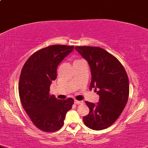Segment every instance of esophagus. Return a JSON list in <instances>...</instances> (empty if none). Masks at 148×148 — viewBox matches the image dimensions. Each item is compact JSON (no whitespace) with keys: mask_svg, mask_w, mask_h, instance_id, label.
<instances>
[{"mask_svg":"<svg viewBox=\"0 0 148 148\" xmlns=\"http://www.w3.org/2000/svg\"><path fill=\"white\" fill-rule=\"evenodd\" d=\"M74 103L75 105H80V104H82V103H83V101H78V100H74Z\"/></svg>","mask_w":148,"mask_h":148,"instance_id":"obj_1","label":"esophagus"}]
</instances>
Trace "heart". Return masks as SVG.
<instances>
[{"mask_svg": "<svg viewBox=\"0 0 148 148\" xmlns=\"http://www.w3.org/2000/svg\"><path fill=\"white\" fill-rule=\"evenodd\" d=\"M77 60H75V61H77Z\"/></svg>", "mask_w": 148, "mask_h": 148, "instance_id": "heart-1", "label": "heart"}]
</instances>
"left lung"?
<instances>
[{"instance_id":"8db88e82","label":"left lung","mask_w":148,"mask_h":148,"mask_svg":"<svg viewBox=\"0 0 148 148\" xmlns=\"http://www.w3.org/2000/svg\"><path fill=\"white\" fill-rule=\"evenodd\" d=\"M75 49L88 63L92 76L90 89L95 88L99 95L97 103L85 102L90 112L83 122L92 130H103L116 121L127 104L128 77L119 60L106 50L90 46Z\"/></svg>"}]
</instances>
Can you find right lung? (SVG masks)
Here are the masks:
<instances>
[{
	"instance_id": "obj_1",
	"label": "right lung",
	"mask_w": 148,
	"mask_h": 148,
	"mask_svg": "<svg viewBox=\"0 0 148 148\" xmlns=\"http://www.w3.org/2000/svg\"><path fill=\"white\" fill-rule=\"evenodd\" d=\"M74 49V46L54 45L36 52L24 64L18 91L23 108L33 124L44 132L58 130L73 98L58 100L49 93L52 81L57 77V68Z\"/></svg>"
}]
</instances>
